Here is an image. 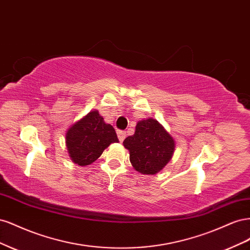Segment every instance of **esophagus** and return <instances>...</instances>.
I'll list each match as a JSON object with an SVG mask.
<instances>
[{"mask_svg": "<svg viewBox=\"0 0 250 250\" xmlns=\"http://www.w3.org/2000/svg\"><path fill=\"white\" fill-rule=\"evenodd\" d=\"M117 134H118V138H119V141H120V142H123V141L125 140V138H126V131H124V130H119V131L117 132Z\"/></svg>", "mask_w": 250, "mask_h": 250, "instance_id": "obj_1", "label": "esophagus"}]
</instances>
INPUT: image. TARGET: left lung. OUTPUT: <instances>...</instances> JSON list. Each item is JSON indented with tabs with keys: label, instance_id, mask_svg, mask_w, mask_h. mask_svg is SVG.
I'll list each match as a JSON object with an SVG mask.
<instances>
[{
	"label": "left lung",
	"instance_id": "1",
	"mask_svg": "<svg viewBox=\"0 0 250 250\" xmlns=\"http://www.w3.org/2000/svg\"><path fill=\"white\" fill-rule=\"evenodd\" d=\"M130 152L133 168L143 174H156L161 171L174 152V140L163 126L153 119L140 121L133 135L123 142Z\"/></svg>",
	"mask_w": 250,
	"mask_h": 250
}]
</instances>
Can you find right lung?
<instances>
[{
    "label": "right lung",
    "instance_id": "obj_1",
    "mask_svg": "<svg viewBox=\"0 0 250 250\" xmlns=\"http://www.w3.org/2000/svg\"><path fill=\"white\" fill-rule=\"evenodd\" d=\"M66 147L75 164L87 166L100 157L111 143H118L113 127L105 124L97 110L88 112L66 132Z\"/></svg>",
    "mask_w": 250,
    "mask_h": 250
}]
</instances>
